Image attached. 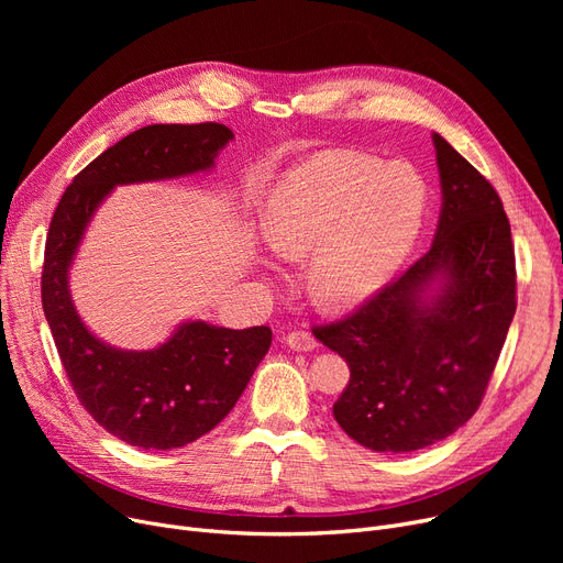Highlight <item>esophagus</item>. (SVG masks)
<instances>
[{
  "instance_id": "esophagus-1",
  "label": "esophagus",
  "mask_w": 563,
  "mask_h": 563,
  "mask_svg": "<svg viewBox=\"0 0 563 563\" xmlns=\"http://www.w3.org/2000/svg\"><path fill=\"white\" fill-rule=\"evenodd\" d=\"M285 344L294 351H314L317 340L308 331H291V333H287Z\"/></svg>"
}]
</instances>
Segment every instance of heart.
Wrapping results in <instances>:
<instances>
[{"instance_id": "1", "label": "heart", "mask_w": 563, "mask_h": 563, "mask_svg": "<svg viewBox=\"0 0 563 563\" xmlns=\"http://www.w3.org/2000/svg\"><path fill=\"white\" fill-rule=\"evenodd\" d=\"M427 212V185L406 164L323 153L266 198L262 234L285 260L312 252L306 285L329 310L356 308L386 287L410 255Z\"/></svg>"}]
</instances>
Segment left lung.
<instances>
[{
	"instance_id": "8db88e82",
	"label": "left lung",
	"mask_w": 563,
	"mask_h": 563,
	"mask_svg": "<svg viewBox=\"0 0 563 563\" xmlns=\"http://www.w3.org/2000/svg\"><path fill=\"white\" fill-rule=\"evenodd\" d=\"M440 217L431 249L314 338L349 365L333 416L372 452L445 440L482 404L516 314L511 225L497 191L433 134Z\"/></svg>"
}]
</instances>
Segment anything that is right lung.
Listing matches in <instances>:
<instances>
[{
	"mask_svg": "<svg viewBox=\"0 0 563 563\" xmlns=\"http://www.w3.org/2000/svg\"><path fill=\"white\" fill-rule=\"evenodd\" d=\"M232 139L221 123L141 128L75 175L49 223L41 294L56 351L81 406L132 448L177 450L212 431L269 351L272 329L189 319L155 349H118L86 329L70 297V266L115 187L212 170Z\"/></svg>",
	"mask_w": 563,
	"mask_h": 563,
	"instance_id": "1",
	"label": "right lung"
}]
</instances>
